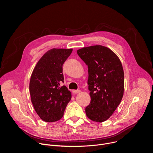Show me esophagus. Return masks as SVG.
Returning <instances> with one entry per match:
<instances>
[{"label": "esophagus", "instance_id": "esophagus-1", "mask_svg": "<svg viewBox=\"0 0 153 153\" xmlns=\"http://www.w3.org/2000/svg\"><path fill=\"white\" fill-rule=\"evenodd\" d=\"M72 92H73V93H74V94H77V93H80V90H74L72 91Z\"/></svg>", "mask_w": 153, "mask_h": 153}]
</instances>
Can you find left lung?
I'll return each instance as SVG.
<instances>
[{
    "mask_svg": "<svg viewBox=\"0 0 153 153\" xmlns=\"http://www.w3.org/2000/svg\"><path fill=\"white\" fill-rule=\"evenodd\" d=\"M88 66L90 103L85 108L86 116L102 122L113 114L120 104L124 91V73L117 55L102 45L85 47L77 51Z\"/></svg>",
    "mask_w": 153,
    "mask_h": 153,
    "instance_id": "8db88e82",
    "label": "left lung"
}]
</instances>
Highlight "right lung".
Here are the masks:
<instances>
[{
    "mask_svg": "<svg viewBox=\"0 0 153 153\" xmlns=\"http://www.w3.org/2000/svg\"><path fill=\"white\" fill-rule=\"evenodd\" d=\"M72 49L53 48L39 60L30 82V93L34 110L47 122L60 120L71 98L65 85L62 66L72 53Z\"/></svg>",
    "mask_w": 153,
    "mask_h": 153,
    "instance_id": "right-lung-1",
    "label": "right lung"
}]
</instances>
